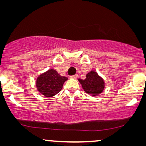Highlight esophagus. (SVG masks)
Instances as JSON below:
<instances>
[{
  "label": "esophagus",
  "mask_w": 146,
  "mask_h": 146,
  "mask_svg": "<svg viewBox=\"0 0 146 146\" xmlns=\"http://www.w3.org/2000/svg\"><path fill=\"white\" fill-rule=\"evenodd\" d=\"M77 77H78V75L77 74H75V75H73V76H70V78H74V79L77 78Z\"/></svg>",
  "instance_id": "1"
}]
</instances>
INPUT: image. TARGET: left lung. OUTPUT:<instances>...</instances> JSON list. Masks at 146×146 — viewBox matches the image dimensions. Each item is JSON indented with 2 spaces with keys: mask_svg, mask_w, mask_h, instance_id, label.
I'll return each instance as SVG.
<instances>
[{
  "mask_svg": "<svg viewBox=\"0 0 146 146\" xmlns=\"http://www.w3.org/2000/svg\"><path fill=\"white\" fill-rule=\"evenodd\" d=\"M78 80L84 90L92 96H98L105 88L104 80L95 70H91L87 73L85 79L79 78Z\"/></svg>",
  "mask_w": 146,
  "mask_h": 146,
  "instance_id": "obj_1",
  "label": "left lung"
}]
</instances>
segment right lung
<instances>
[{"mask_svg":"<svg viewBox=\"0 0 146 146\" xmlns=\"http://www.w3.org/2000/svg\"><path fill=\"white\" fill-rule=\"evenodd\" d=\"M68 78L61 76L54 69L42 73L36 80V87L40 93L45 97H52L61 91Z\"/></svg>","mask_w":146,"mask_h":146,"instance_id":"add662e5","label":"right lung"}]
</instances>
